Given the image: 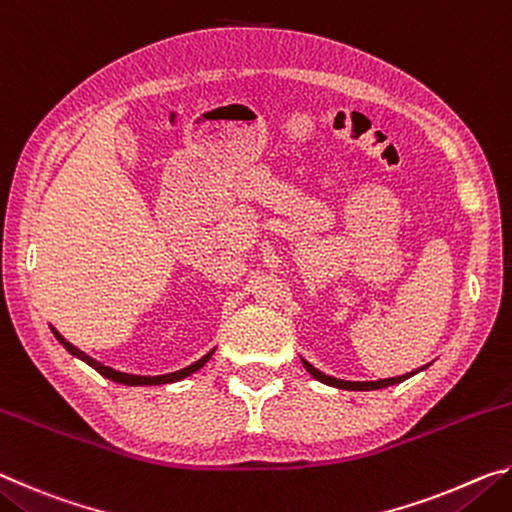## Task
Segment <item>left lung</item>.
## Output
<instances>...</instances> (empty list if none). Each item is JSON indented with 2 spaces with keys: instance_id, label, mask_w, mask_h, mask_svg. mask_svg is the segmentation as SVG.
I'll list each match as a JSON object with an SVG mask.
<instances>
[{
  "instance_id": "8db88e82",
  "label": "left lung",
  "mask_w": 512,
  "mask_h": 512,
  "mask_svg": "<svg viewBox=\"0 0 512 512\" xmlns=\"http://www.w3.org/2000/svg\"><path fill=\"white\" fill-rule=\"evenodd\" d=\"M300 361H302V366L307 368V372H309L311 377L318 379V381H323V384H327V386L343 388V391H379V388H388V386L402 384L404 379H409V377H413V375H418V372L427 370V366H429V363H427V366H422V368L413 370V372H406V375H400V377H388V379H377V381H348V379H339V377L325 375V372H320L318 368L311 366V363H309L307 359H302V357H300Z\"/></svg>"
}]
</instances>
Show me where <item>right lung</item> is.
I'll return each mask as SVG.
<instances>
[{
  "label": "right lung",
  "mask_w": 512,
  "mask_h": 512,
  "mask_svg": "<svg viewBox=\"0 0 512 512\" xmlns=\"http://www.w3.org/2000/svg\"><path fill=\"white\" fill-rule=\"evenodd\" d=\"M49 327H51V325H49ZM51 334L56 336V341H58L60 345H63V348H65L69 354H72V357L85 361L90 368L97 370L99 375H103L106 379L117 381V384H124V386H160V384H173V381H180V379H185V377H189V375H194L196 370H201V368L205 366V363L212 359V354L216 352V348H212L210 352L205 354V357L194 361L192 366L180 368V370H176V372H167V375H155V377H151V375H131V372H121V370H115V368H110V366H103V363L97 361V359H92L90 354H85L83 350L76 348V345L69 343V341L65 339V336L58 332L56 327H51Z\"/></svg>",
  "instance_id": "right-lung-1"
}]
</instances>
